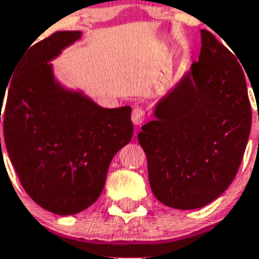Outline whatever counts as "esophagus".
Here are the masks:
<instances>
[{"mask_svg": "<svg viewBox=\"0 0 259 259\" xmlns=\"http://www.w3.org/2000/svg\"><path fill=\"white\" fill-rule=\"evenodd\" d=\"M145 116H147L145 111L143 110V108H140V107H137V108H135V110L132 111V122H133L136 126H139V124L143 123L145 119Z\"/></svg>", "mask_w": 259, "mask_h": 259, "instance_id": "1", "label": "esophagus"}]
</instances>
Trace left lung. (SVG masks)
I'll return each instance as SVG.
<instances>
[{"mask_svg": "<svg viewBox=\"0 0 259 259\" xmlns=\"http://www.w3.org/2000/svg\"><path fill=\"white\" fill-rule=\"evenodd\" d=\"M200 35L199 61L139 133L155 198L178 210L203 207L225 192L251 130L243 64L211 32Z\"/></svg>", "mask_w": 259, "mask_h": 259, "instance_id": "obj_1", "label": "left lung"}]
</instances>
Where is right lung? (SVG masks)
<instances>
[{
    "label": "right lung",
    "instance_id": "obj_1",
    "mask_svg": "<svg viewBox=\"0 0 259 259\" xmlns=\"http://www.w3.org/2000/svg\"><path fill=\"white\" fill-rule=\"evenodd\" d=\"M79 38L81 31H57L28 48L5 89L3 117L0 92L5 147L20 184L37 204L59 215L97 200L114 155L133 136L129 105L103 108L55 79L49 61Z\"/></svg>",
    "mask_w": 259,
    "mask_h": 259
}]
</instances>
